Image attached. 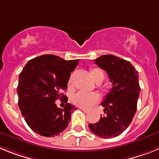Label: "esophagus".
<instances>
[{
  "instance_id": "obj_1",
  "label": "esophagus",
  "mask_w": 159,
  "mask_h": 159,
  "mask_svg": "<svg viewBox=\"0 0 159 159\" xmlns=\"http://www.w3.org/2000/svg\"><path fill=\"white\" fill-rule=\"evenodd\" d=\"M80 109H81V110H82L84 112H85V113H88V112H89V110H88V109H85V108L80 107Z\"/></svg>"
}]
</instances>
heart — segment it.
<instances>
[{
  "label": "heart",
  "mask_w": 159,
  "mask_h": 159,
  "mask_svg": "<svg viewBox=\"0 0 159 159\" xmlns=\"http://www.w3.org/2000/svg\"><path fill=\"white\" fill-rule=\"evenodd\" d=\"M91 76L95 83H101L104 79V72L99 67H92L90 70ZM67 87L69 89L72 88L71 78L69 79L67 82ZM108 88L107 85L102 86V90H107ZM73 103L82 108H90L93 105L96 104L99 101V95L96 92H80L72 96Z\"/></svg>",
  "instance_id": "obj_1"
}]
</instances>
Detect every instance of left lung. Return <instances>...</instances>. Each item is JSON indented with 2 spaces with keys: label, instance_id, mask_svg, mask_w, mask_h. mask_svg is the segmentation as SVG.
<instances>
[{
  "label": "left lung",
  "instance_id": "obj_1",
  "mask_svg": "<svg viewBox=\"0 0 159 159\" xmlns=\"http://www.w3.org/2000/svg\"><path fill=\"white\" fill-rule=\"evenodd\" d=\"M94 61L107 71L112 88L102 102L105 114L99 122L88 127L99 137L115 138L128 127L137 110L139 73L129 61L114 55H103Z\"/></svg>",
  "mask_w": 159,
  "mask_h": 159
}]
</instances>
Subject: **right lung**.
Returning <instances> with one entry per match:
<instances>
[{
  "label": "right lung",
  "mask_w": 159,
  "mask_h": 159,
  "mask_svg": "<svg viewBox=\"0 0 159 159\" xmlns=\"http://www.w3.org/2000/svg\"><path fill=\"white\" fill-rule=\"evenodd\" d=\"M78 63L79 60L43 55L29 60L20 73L18 106L25 122L36 134L54 137L67 127L71 112L76 108L67 102L64 108H60L55 101L67 102L62 92L67 88L71 72Z\"/></svg>",
  "instance_id": "1"
}]
</instances>
